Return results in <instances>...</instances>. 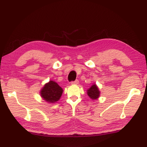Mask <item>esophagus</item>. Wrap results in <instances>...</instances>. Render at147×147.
<instances>
[{
  "mask_svg": "<svg viewBox=\"0 0 147 147\" xmlns=\"http://www.w3.org/2000/svg\"><path fill=\"white\" fill-rule=\"evenodd\" d=\"M72 84H79V80H78V79H76V80L73 81V82H72Z\"/></svg>",
  "mask_w": 147,
  "mask_h": 147,
  "instance_id": "esophagus-1",
  "label": "esophagus"
}]
</instances>
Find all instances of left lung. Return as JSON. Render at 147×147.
<instances>
[{"instance_id":"left-lung-1","label":"left lung","mask_w":147,"mask_h":147,"mask_svg":"<svg viewBox=\"0 0 147 147\" xmlns=\"http://www.w3.org/2000/svg\"><path fill=\"white\" fill-rule=\"evenodd\" d=\"M88 95L90 97V98L92 99H96L99 97V91L98 88L95 84L92 85L90 88L87 91Z\"/></svg>"}]
</instances>
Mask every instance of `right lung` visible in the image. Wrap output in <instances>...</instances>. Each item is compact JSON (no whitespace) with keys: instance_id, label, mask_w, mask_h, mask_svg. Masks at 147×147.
I'll list each match as a JSON object with an SVG mask.
<instances>
[{"instance_id":"1","label":"right lung","mask_w":147,"mask_h":147,"mask_svg":"<svg viewBox=\"0 0 147 147\" xmlns=\"http://www.w3.org/2000/svg\"><path fill=\"white\" fill-rule=\"evenodd\" d=\"M63 90L56 82L50 81L44 86L41 91V97L50 103H55L60 99Z\"/></svg>"}]
</instances>
